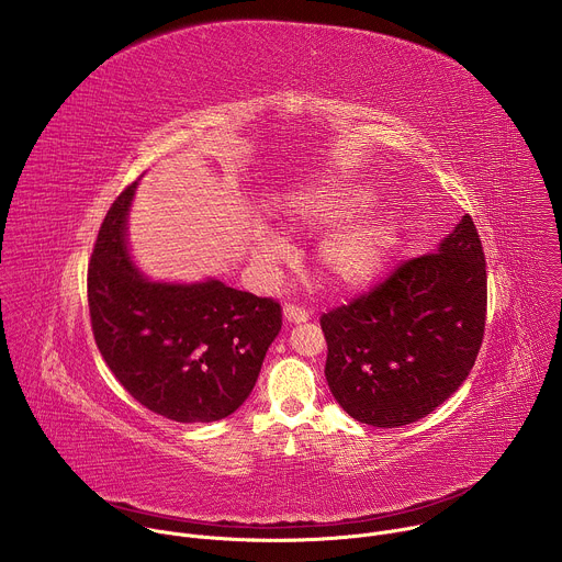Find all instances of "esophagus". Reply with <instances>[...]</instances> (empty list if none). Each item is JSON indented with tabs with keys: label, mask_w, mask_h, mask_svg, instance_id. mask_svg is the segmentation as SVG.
Segmentation results:
<instances>
[{
	"label": "esophagus",
	"mask_w": 562,
	"mask_h": 562,
	"mask_svg": "<svg viewBox=\"0 0 562 562\" xmlns=\"http://www.w3.org/2000/svg\"><path fill=\"white\" fill-rule=\"evenodd\" d=\"M284 317L289 319V323H306L308 319V311L295 302H286L284 304Z\"/></svg>",
	"instance_id": "obj_1"
}]
</instances>
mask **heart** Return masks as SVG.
<instances>
[{"label":"heart","mask_w":562,"mask_h":562,"mask_svg":"<svg viewBox=\"0 0 562 562\" xmlns=\"http://www.w3.org/2000/svg\"><path fill=\"white\" fill-rule=\"evenodd\" d=\"M369 204V193L351 189H327L300 198L295 202V215L306 224H336ZM391 243V224L384 217H367L358 224L336 233L323 247V260L334 284L342 289H356L367 284L384 262ZM262 254L271 260L284 256V245L278 237H267Z\"/></svg>","instance_id":"b5f03b06"}]
</instances>
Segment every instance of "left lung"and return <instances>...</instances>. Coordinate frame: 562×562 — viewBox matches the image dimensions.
<instances>
[{
    "label": "left lung",
    "mask_w": 562,
    "mask_h": 562,
    "mask_svg": "<svg viewBox=\"0 0 562 562\" xmlns=\"http://www.w3.org/2000/svg\"><path fill=\"white\" fill-rule=\"evenodd\" d=\"M485 319V251L467 213L436 254L400 262L373 289L323 313L329 389L358 423H416L464 382Z\"/></svg>",
    "instance_id": "8db88e82"
}]
</instances>
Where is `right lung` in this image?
<instances>
[{
	"label": "right lung",
	"instance_id": "add662e5",
	"mask_svg": "<svg viewBox=\"0 0 562 562\" xmlns=\"http://www.w3.org/2000/svg\"><path fill=\"white\" fill-rule=\"evenodd\" d=\"M135 184L111 204L89 262L98 349L148 412L176 423L222 420L256 386L267 349L282 329L280 302L220 280L189 286L144 280L124 243Z\"/></svg>",
	"mask_w": 562,
	"mask_h": 562
}]
</instances>
